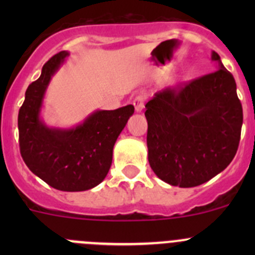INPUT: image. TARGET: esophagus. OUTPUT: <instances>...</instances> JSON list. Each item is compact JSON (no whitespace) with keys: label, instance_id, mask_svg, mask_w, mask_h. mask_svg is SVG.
Segmentation results:
<instances>
[{"label":"esophagus","instance_id":"esophagus-1","mask_svg":"<svg viewBox=\"0 0 255 255\" xmlns=\"http://www.w3.org/2000/svg\"><path fill=\"white\" fill-rule=\"evenodd\" d=\"M144 102H145V96H143V95H138V96L133 100V105H134L135 112L143 111Z\"/></svg>","mask_w":255,"mask_h":255}]
</instances>
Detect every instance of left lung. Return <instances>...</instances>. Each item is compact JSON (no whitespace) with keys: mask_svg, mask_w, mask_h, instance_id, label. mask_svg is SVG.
Segmentation results:
<instances>
[{"mask_svg":"<svg viewBox=\"0 0 255 255\" xmlns=\"http://www.w3.org/2000/svg\"><path fill=\"white\" fill-rule=\"evenodd\" d=\"M217 70L156 92L145 105L148 160L169 185L194 187L225 170L241 139L243 110L232 74Z\"/></svg>","mask_w":255,"mask_h":255,"instance_id":"1","label":"left lung"}]
</instances>
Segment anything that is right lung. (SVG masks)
Returning a JSON list of instances; mask_svg holds the SVG:
<instances>
[{
    "mask_svg": "<svg viewBox=\"0 0 255 255\" xmlns=\"http://www.w3.org/2000/svg\"><path fill=\"white\" fill-rule=\"evenodd\" d=\"M68 51L44 64L39 79L28 86L18 113L20 155L34 175L60 191H85L104 181L112 164L113 145L134 113L133 105L97 110L73 128L49 127L40 118L49 82Z\"/></svg>",
    "mask_w": 255,
    "mask_h": 255,
    "instance_id": "add662e5",
    "label": "right lung"
}]
</instances>
